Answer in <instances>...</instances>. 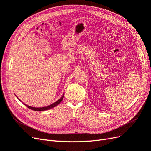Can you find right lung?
Wrapping results in <instances>:
<instances>
[{
  "mask_svg": "<svg viewBox=\"0 0 151 151\" xmlns=\"http://www.w3.org/2000/svg\"><path fill=\"white\" fill-rule=\"evenodd\" d=\"M63 96H64V94H63L62 95V96L58 100H57V101H56V102H55V103H52V104H50V105H48V106H45V107H40V108H36V107H32V106H28V105H27V104H24L25 106H26V107H28V108H29V109H32V110H34V111H46V110H48V109H51V108H54V107H55L56 106H57V105L59 104V103H61V101H62V99H63ZM17 97V96H16ZM17 99L19 100L20 101H21V100L17 98Z\"/></svg>",
  "mask_w": 151,
  "mask_h": 151,
  "instance_id": "1",
  "label": "right lung"
}]
</instances>
